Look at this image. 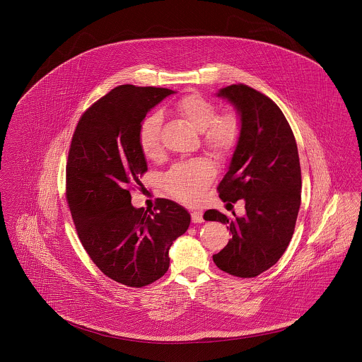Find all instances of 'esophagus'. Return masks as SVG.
<instances>
[{"label":"esophagus","instance_id":"esophagus-1","mask_svg":"<svg viewBox=\"0 0 362 362\" xmlns=\"http://www.w3.org/2000/svg\"><path fill=\"white\" fill-rule=\"evenodd\" d=\"M191 221L194 224H199V223H204V213L201 210H194L191 211Z\"/></svg>","mask_w":362,"mask_h":362}]
</instances>
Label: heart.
Returning a JSON list of instances; mask_svg holds the SVG:
<instances>
[{"mask_svg": "<svg viewBox=\"0 0 362 362\" xmlns=\"http://www.w3.org/2000/svg\"><path fill=\"white\" fill-rule=\"evenodd\" d=\"M175 111L192 129L204 133V144L216 153L230 149L240 134V121L233 112L217 115V105L201 95H186L173 104ZM161 117L149 114L138 129V144L148 158L161 153ZM214 175L213 165L206 158L198 157L176 164L165 177L167 189L175 198L185 202H197L202 198L205 187Z\"/></svg>", "mask_w": 362, "mask_h": 362, "instance_id": "obj_1", "label": "heart"}]
</instances>
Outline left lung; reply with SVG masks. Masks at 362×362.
<instances>
[{"instance_id":"left-lung-1","label":"left lung","mask_w":362,"mask_h":362,"mask_svg":"<svg viewBox=\"0 0 362 362\" xmlns=\"http://www.w3.org/2000/svg\"><path fill=\"white\" fill-rule=\"evenodd\" d=\"M236 108L240 134L228 173L218 185L224 202H245V216L229 218L210 209L207 221L226 225L232 233L213 255L230 276L252 278L274 266L292 239L301 204V170L297 144L285 115L270 98L244 84L217 92Z\"/></svg>"}]
</instances>
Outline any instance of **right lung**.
Segmentation results:
<instances>
[{"instance_id": "right-lung-1", "label": "right lung", "mask_w": 362, "mask_h": 362, "mask_svg": "<svg viewBox=\"0 0 362 362\" xmlns=\"http://www.w3.org/2000/svg\"><path fill=\"white\" fill-rule=\"evenodd\" d=\"M173 93L167 88L117 86L83 114L70 144L66 199L77 235L103 274L132 288L167 273L170 248L191 220L170 199L158 198L149 213L132 205L130 185L148 171L139 124Z\"/></svg>"}]
</instances>
